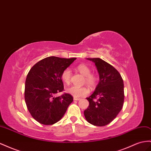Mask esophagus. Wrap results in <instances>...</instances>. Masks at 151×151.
Returning <instances> with one entry per match:
<instances>
[{
  "label": "esophagus",
  "instance_id": "1",
  "mask_svg": "<svg viewBox=\"0 0 151 151\" xmlns=\"http://www.w3.org/2000/svg\"><path fill=\"white\" fill-rule=\"evenodd\" d=\"M74 100H77V101H78V100H80L81 99H78V98L74 97Z\"/></svg>",
  "mask_w": 151,
  "mask_h": 151
}]
</instances>
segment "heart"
I'll return each instance as SVG.
<instances>
[{"label": "heart", "instance_id": "heart-1", "mask_svg": "<svg viewBox=\"0 0 151 151\" xmlns=\"http://www.w3.org/2000/svg\"><path fill=\"white\" fill-rule=\"evenodd\" d=\"M77 70L80 74L84 76V79L83 83L86 84L89 88H95L99 82V77L97 74L91 73V68L87 65L84 63L80 64L76 67ZM61 79L66 84H69L71 80V72L68 68H67L63 70L61 74ZM67 92L76 98H81L86 96L89 94V89L86 86H72L67 89Z\"/></svg>", "mask_w": 151, "mask_h": 151}]
</instances>
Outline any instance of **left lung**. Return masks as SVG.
<instances>
[{
  "mask_svg": "<svg viewBox=\"0 0 151 151\" xmlns=\"http://www.w3.org/2000/svg\"><path fill=\"white\" fill-rule=\"evenodd\" d=\"M87 59L95 63L100 82L94 93L86 98L89 104L84 112V116L90 124L104 126L114 119L123 108V80L119 72L104 60L99 58Z\"/></svg>",
  "mask_w": 151,
  "mask_h": 151,
  "instance_id": "8db88e82",
  "label": "left lung"
}]
</instances>
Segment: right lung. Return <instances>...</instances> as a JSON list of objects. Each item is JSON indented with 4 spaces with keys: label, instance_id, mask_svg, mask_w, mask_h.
I'll return each mask as SVG.
<instances>
[{
    "label": "right lung",
    "instance_id": "obj_1",
    "mask_svg": "<svg viewBox=\"0 0 151 151\" xmlns=\"http://www.w3.org/2000/svg\"><path fill=\"white\" fill-rule=\"evenodd\" d=\"M76 58L50 56L41 60L28 73L25 86V100L28 111L39 123L51 125L60 121L73 101L68 93L54 95L64 90L61 74Z\"/></svg>",
    "mask_w": 151,
    "mask_h": 151
}]
</instances>
